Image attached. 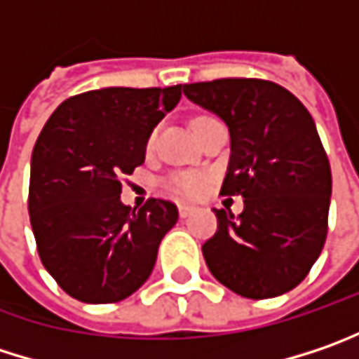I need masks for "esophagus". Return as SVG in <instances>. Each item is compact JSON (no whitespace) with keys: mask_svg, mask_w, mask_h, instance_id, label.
<instances>
[{"mask_svg":"<svg viewBox=\"0 0 359 359\" xmlns=\"http://www.w3.org/2000/svg\"><path fill=\"white\" fill-rule=\"evenodd\" d=\"M195 213V207L193 205H179V215L184 219V217H191Z\"/></svg>","mask_w":359,"mask_h":359,"instance_id":"34e87169","label":"esophagus"}]
</instances>
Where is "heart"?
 <instances>
[{
	"label": "heart",
	"instance_id": "1",
	"mask_svg": "<svg viewBox=\"0 0 359 359\" xmlns=\"http://www.w3.org/2000/svg\"><path fill=\"white\" fill-rule=\"evenodd\" d=\"M152 142L154 136L148 137V146H152ZM205 184H207V177L199 172H180L168 179V189L180 197H197L199 193H203Z\"/></svg>",
	"mask_w": 359,
	"mask_h": 359
}]
</instances>
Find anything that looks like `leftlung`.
I'll return each mask as SVG.
<instances>
[{
	"label": "left lung",
	"instance_id": "left-lung-1",
	"mask_svg": "<svg viewBox=\"0 0 359 359\" xmlns=\"http://www.w3.org/2000/svg\"><path fill=\"white\" fill-rule=\"evenodd\" d=\"M229 128L222 195H242L233 217L213 209L217 231L203 243L211 274L245 299L301 285L327 238L331 168L315 121L285 87L264 79H217L182 87Z\"/></svg>",
	"mask_w": 359,
	"mask_h": 359
}]
</instances>
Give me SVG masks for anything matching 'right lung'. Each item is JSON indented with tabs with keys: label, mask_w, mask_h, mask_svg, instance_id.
I'll use <instances>...</instances> for the list:
<instances>
[{
	"label": "right lung",
	"mask_w": 359,
	"mask_h": 359,
	"mask_svg": "<svg viewBox=\"0 0 359 359\" xmlns=\"http://www.w3.org/2000/svg\"><path fill=\"white\" fill-rule=\"evenodd\" d=\"M180 99L175 87H107L62 101L36 140L28 213L36 250L81 303L128 299L148 280L175 203L123 205L121 182L144 164L146 142Z\"/></svg>",
	"instance_id": "1"
}]
</instances>
